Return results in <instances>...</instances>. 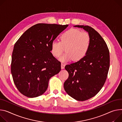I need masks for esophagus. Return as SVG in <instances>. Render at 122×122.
<instances>
[{
    "mask_svg": "<svg viewBox=\"0 0 122 122\" xmlns=\"http://www.w3.org/2000/svg\"><path fill=\"white\" fill-rule=\"evenodd\" d=\"M65 64L62 63L61 64V69H64L65 68Z\"/></svg>",
    "mask_w": 122,
    "mask_h": 122,
    "instance_id": "esophagus-1",
    "label": "esophagus"
}]
</instances>
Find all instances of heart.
<instances>
[{
	"mask_svg": "<svg viewBox=\"0 0 122 122\" xmlns=\"http://www.w3.org/2000/svg\"><path fill=\"white\" fill-rule=\"evenodd\" d=\"M60 41H53L51 46V51L55 57H58L65 51L66 52L60 57L62 62L71 60L77 61L83 59L88 52L91 44L90 35L86 32L71 29L62 34Z\"/></svg>",
	"mask_w": 122,
	"mask_h": 122,
	"instance_id": "1",
	"label": "heart"
}]
</instances>
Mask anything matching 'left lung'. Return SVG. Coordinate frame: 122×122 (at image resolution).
Listing matches in <instances>:
<instances>
[{"label":"left lung","mask_w":122,"mask_h":122,"mask_svg":"<svg viewBox=\"0 0 122 122\" xmlns=\"http://www.w3.org/2000/svg\"><path fill=\"white\" fill-rule=\"evenodd\" d=\"M74 27L88 32L91 44L83 59L65 66L69 75L64 87L71 97L83 101L96 95L103 86L109 68V52L105 40L94 29L84 25Z\"/></svg>","instance_id":"left-lung-1"}]
</instances>
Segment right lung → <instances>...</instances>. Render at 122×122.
<instances>
[{"mask_svg":"<svg viewBox=\"0 0 122 122\" xmlns=\"http://www.w3.org/2000/svg\"><path fill=\"white\" fill-rule=\"evenodd\" d=\"M68 25L37 24L30 28L15 43L11 73L23 95L34 98L42 95L51 77L61 71V63L51 52V43Z\"/></svg>","mask_w":122,"mask_h":122,"instance_id":"1","label":"right lung"}]
</instances>
